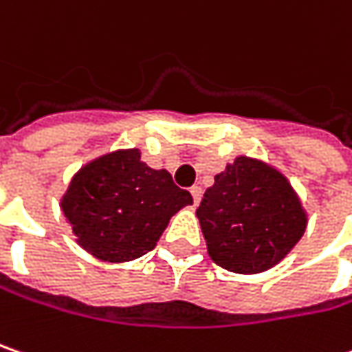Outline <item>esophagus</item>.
<instances>
[{"label":"esophagus","instance_id":"34e87169","mask_svg":"<svg viewBox=\"0 0 352 352\" xmlns=\"http://www.w3.org/2000/svg\"><path fill=\"white\" fill-rule=\"evenodd\" d=\"M191 195H193V203L199 205V201H201V197H203V189H201L199 185H193V187H191Z\"/></svg>","mask_w":352,"mask_h":352}]
</instances>
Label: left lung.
<instances>
[{"label": "left lung", "instance_id": "8db88e82", "mask_svg": "<svg viewBox=\"0 0 352 352\" xmlns=\"http://www.w3.org/2000/svg\"><path fill=\"white\" fill-rule=\"evenodd\" d=\"M197 217L209 257L243 275L277 265L307 227V215L289 181L249 157H239L215 175Z\"/></svg>", "mask_w": 352, "mask_h": 352}]
</instances>
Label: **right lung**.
<instances>
[{"label": "right lung", "mask_w": 352, "mask_h": 352, "mask_svg": "<svg viewBox=\"0 0 352 352\" xmlns=\"http://www.w3.org/2000/svg\"><path fill=\"white\" fill-rule=\"evenodd\" d=\"M165 169H151L137 149L115 151L85 165L61 199L77 243L101 261H131L149 253L169 219L191 205Z\"/></svg>", "instance_id": "add662e5"}]
</instances>
